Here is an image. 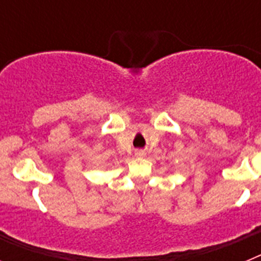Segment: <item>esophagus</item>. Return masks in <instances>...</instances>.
Here are the masks:
<instances>
[{"mask_svg":"<svg viewBox=\"0 0 261 261\" xmlns=\"http://www.w3.org/2000/svg\"><path fill=\"white\" fill-rule=\"evenodd\" d=\"M136 155H137V156H144L145 155V151L144 150H137V151H136Z\"/></svg>","mask_w":261,"mask_h":261,"instance_id":"obj_1","label":"esophagus"}]
</instances>
